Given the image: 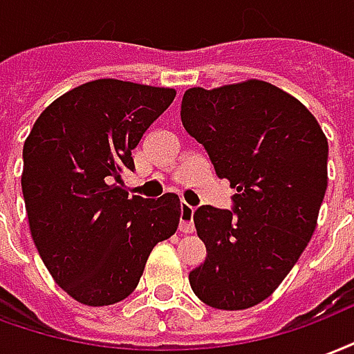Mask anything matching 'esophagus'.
Returning <instances> with one entry per match:
<instances>
[{
  "label": "esophagus",
  "instance_id": "1",
  "mask_svg": "<svg viewBox=\"0 0 354 354\" xmlns=\"http://www.w3.org/2000/svg\"><path fill=\"white\" fill-rule=\"evenodd\" d=\"M193 214H195V208L187 203H182V210H180V230L189 234L195 229V223H193Z\"/></svg>",
  "mask_w": 354,
  "mask_h": 354
}]
</instances>
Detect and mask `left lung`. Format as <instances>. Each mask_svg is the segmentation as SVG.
Returning <instances> with one entry per match:
<instances>
[{
  "label": "left lung",
  "instance_id": "1",
  "mask_svg": "<svg viewBox=\"0 0 354 354\" xmlns=\"http://www.w3.org/2000/svg\"><path fill=\"white\" fill-rule=\"evenodd\" d=\"M182 124L236 189L232 210L193 214L206 245L193 292L217 310H245L277 289L317 227L328 184V140L298 99L264 80L191 88Z\"/></svg>",
  "mask_w": 354,
  "mask_h": 354
}]
</instances>
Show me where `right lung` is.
Listing matches in <instances>:
<instances>
[{
	"label": "right lung",
	"mask_w": 354,
	"mask_h": 354,
	"mask_svg": "<svg viewBox=\"0 0 354 354\" xmlns=\"http://www.w3.org/2000/svg\"><path fill=\"white\" fill-rule=\"evenodd\" d=\"M172 88L91 80L48 104L24 142L22 193L31 238L62 289L111 306L137 289L157 242L180 223V198L129 197L131 151L174 101Z\"/></svg>",
	"instance_id": "right-lung-1"
}]
</instances>
